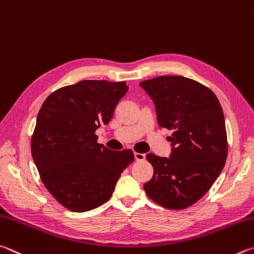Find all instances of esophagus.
Segmentation results:
<instances>
[{
  "mask_svg": "<svg viewBox=\"0 0 254 254\" xmlns=\"http://www.w3.org/2000/svg\"><path fill=\"white\" fill-rule=\"evenodd\" d=\"M134 155H135V159H136V161H138V162H140V161H144V159L146 158V155H145V154H141V153H135Z\"/></svg>",
  "mask_w": 254,
  "mask_h": 254,
  "instance_id": "obj_1",
  "label": "esophagus"
}]
</instances>
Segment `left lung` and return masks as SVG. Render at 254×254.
I'll list each match as a JSON object with an SVG mask.
<instances>
[{
	"mask_svg": "<svg viewBox=\"0 0 254 254\" xmlns=\"http://www.w3.org/2000/svg\"><path fill=\"white\" fill-rule=\"evenodd\" d=\"M139 86L154 101L159 126L173 131L170 157L146 155L154 175L145 192L166 208H186L204 196L224 167L223 110L212 90L183 75H161Z\"/></svg>",
	"mask_w": 254,
	"mask_h": 254,
	"instance_id": "obj_1",
	"label": "left lung"
}]
</instances>
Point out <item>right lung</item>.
<instances>
[{
  "label": "right lung",
  "instance_id": "obj_1",
  "mask_svg": "<svg viewBox=\"0 0 254 254\" xmlns=\"http://www.w3.org/2000/svg\"><path fill=\"white\" fill-rule=\"evenodd\" d=\"M126 81L83 80L58 89L39 110L31 152L40 177L58 202L73 212L108 201L130 163V149L98 144L95 131L108 125L126 95Z\"/></svg>",
  "mask_w": 254,
  "mask_h": 254
}]
</instances>
